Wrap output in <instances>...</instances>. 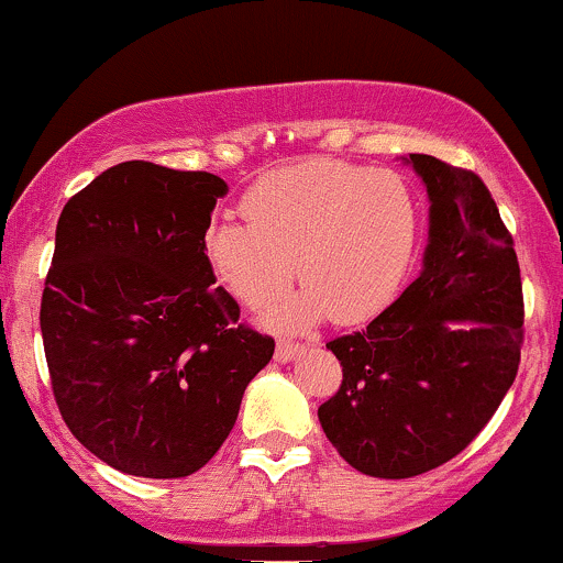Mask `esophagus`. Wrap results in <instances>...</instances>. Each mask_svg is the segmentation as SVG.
<instances>
[{
  "label": "esophagus",
  "instance_id": "1",
  "mask_svg": "<svg viewBox=\"0 0 563 563\" xmlns=\"http://www.w3.org/2000/svg\"><path fill=\"white\" fill-rule=\"evenodd\" d=\"M303 344H294V341H277V349H275V360L277 363H290V360H296L299 354H303Z\"/></svg>",
  "mask_w": 563,
  "mask_h": 563
}]
</instances>
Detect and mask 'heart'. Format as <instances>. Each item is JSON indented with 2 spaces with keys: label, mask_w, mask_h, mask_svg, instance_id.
Wrapping results in <instances>:
<instances>
[{
  "label": "heart",
  "mask_w": 563,
  "mask_h": 563,
  "mask_svg": "<svg viewBox=\"0 0 563 563\" xmlns=\"http://www.w3.org/2000/svg\"><path fill=\"white\" fill-rule=\"evenodd\" d=\"M245 222H211L200 254L232 299L269 307L296 275L299 296L273 312L277 328L331 318L365 322L397 299L418 249V200L397 172L331 158L280 166L245 192Z\"/></svg>",
  "instance_id": "1"
}]
</instances>
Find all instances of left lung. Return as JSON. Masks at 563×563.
<instances>
[{
	"instance_id": "1",
	"label": "left lung",
	"mask_w": 563,
	"mask_h": 563,
	"mask_svg": "<svg viewBox=\"0 0 563 563\" xmlns=\"http://www.w3.org/2000/svg\"><path fill=\"white\" fill-rule=\"evenodd\" d=\"M405 161L431 200L423 269L365 331L328 341L344 380L318 410L339 455L378 479H410L466 450L525 344L519 260L487 185L423 153Z\"/></svg>"
}]
</instances>
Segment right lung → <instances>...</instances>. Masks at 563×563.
<instances>
[{
	"label": "right lung",
	"mask_w": 563,
	"mask_h": 563,
	"mask_svg": "<svg viewBox=\"0 0 563 563\" xmlns=\"http://www.w3.org/2000/svg\"><path fill=\"white\" fill-rule=\"evenodd\" d=\"M228 183L124 161L57 219L42 341L63 421L102 463L145 479L203 468L235 426L275 341L200 254Z\"/></svg>",
	"instance_id": "obj_1"
}]
</instances>
